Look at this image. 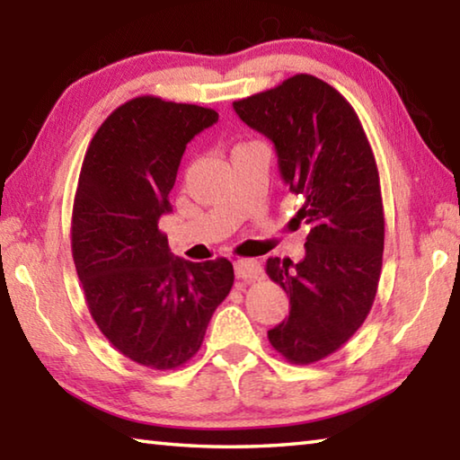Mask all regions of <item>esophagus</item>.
<instances>
[{
	"instance_id": "34e87169",
	"label": "esophagus",
	"mask_w": 460,
	"mask_h": 460,
	"mask_svg": "<svg viewBox=\"0 0 460 460\" xmlns=\"http://www.w3.org/2000/svg\"><path fill=\"white\" fill-rule=\"evenodd\" d=\"M235 276L241 284H252L255 279H261L263 271L260 261L255 260H237L235 261Z\"/></svg>"
}]
</instances>
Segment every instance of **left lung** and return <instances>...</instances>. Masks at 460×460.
I'll list each match as a JSON object with an SVG mask.
<instances>
[{
    "mask_svg": "<svg viewBox=\"0 0 460 460\" xmlns=\"http://www.w3.org/2000/svg\"><path fill=\"white\" fill-rule=\"evenodd\" d=\"M233 109L271 139L282 181L302 200L296 219L310 225L305 260L266 263L290 298V314L268 339L290 363L321 361L353 337L377 294L385 223L376 155L351 103L313 75Z\"/></svg>",
    "mask_w": 460,
    "mask_h": 460,
    "instance_id": "1",
    "label": "left lung"
}]
</instances>
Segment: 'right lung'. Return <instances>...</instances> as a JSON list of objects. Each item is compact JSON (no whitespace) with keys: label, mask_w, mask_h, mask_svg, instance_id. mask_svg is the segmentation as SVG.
<instances>
[{"label":"right lung","mask_w":460,"mask_h":460,"mask_svg":"<svg viewBox=\"0 0 460 460\" xmlns=\"http://www.w3.org/2000/svg\"><path fill=\"white\" fill-rule=\"evenodd\" d=\"M217 119L215 109L136 97L101 123L83 160L71 243L84 300L105 339L150 369L197 355L235 278L225 258H174L158 229L186 144Z\"/></svg>","instance_id":"right-lung-1"}]
</instances>
